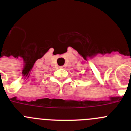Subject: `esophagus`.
<instances>
[{"mask_svg":"<svg viewBox=\"0 0 131 131\" xmlns=\"http://www.w3.org/2000/svg\"><path fill=\"white\" fill-rule=\"evenodd\" d=\"M66 67H65V66H60V68H65Z\"/></svg>","mask_w":131,"mask_h":131,"instance_id":"obj_1","label":"esophagus"}]
</instances>
